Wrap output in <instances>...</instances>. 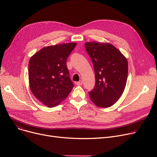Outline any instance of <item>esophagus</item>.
I'll list each match as a JSON object with an SVG mask.
<instances>
[{
	"instance_id": "34e87169",
	"label": "esophagus",
	"mask_w": 157,
	"mask_h": 157,
	"mask_svg": "<svg viewBox=\"0 0 157 157\" xmlns=\"http://www.w3.org/2000/svg\"><path fill=\"white\" fill-rule=\"evenodd\" d=\"M82 84H83V80H80L79 81H78L76 83L77 85H81Z\"/></svg>"
}]
</instances>
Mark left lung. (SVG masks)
<instances>
[{
    "label": "left lung",
    "instance_id": "8db88e82",
    "mask_svg": "<svg viewBox=\"0 0 157 157\" xmlns=\"http://www.w3.org/2000/svg\"><path fill=\"white\" fill-rule=\"evenodd\" d=\"M86 51L93 63L95 85L88 92L92 101L100 108L113 105L124 91L128 76L126 58L109 43L87 42Z\"/></svg>",
    "mask_w": 157,
    "mask_h": 157
}]
</instances>
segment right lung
Returning a JSON list of instances; mask_svg holds the SVG:
<instances>
[{"label": "right lung", "instance_id": "obj_1", "mask_svg": "<svg viewBox=\"0 0 157 157\" xmlns=\"http://www.w3.org/2000/svg\"><path fill=\"white\" fill-rule=\"evenodd\" d=\"M76 43L44 47L29 63V80L32 94L48 108L59 105L74 86L66 61Z\"/></svg>", "mask_w": 157, "mask_h": 157}]
</instances>
